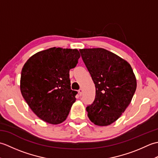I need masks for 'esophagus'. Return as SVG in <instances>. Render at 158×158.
Returning <instances> with one entry per match:
<instances>
[{
	"label": "esophagus",
	"instance_id": "esophagus-1",
	"mask_svg": "<svg viewBox=\"0 0 158 158\" xmlns=\"http://www.w3.org/2000/svg\"><path fill=\"white\" fill-rule=\"evenodd\" d=\"M78 92H79V95H80V96H81V95H82V94H83V89H82L81 88V89H79Z\"/></svg>",
	"mask_w": 158,
	"mask_h": 158
}]
</instances>
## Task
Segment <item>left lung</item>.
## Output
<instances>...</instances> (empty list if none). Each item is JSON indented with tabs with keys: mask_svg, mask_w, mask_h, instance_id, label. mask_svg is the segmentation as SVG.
Wrapping results in <instances>:
<instances>
[{
	"mask_svg": "<svg viewBox=\"0 0 158 158\" xmlns=\"http://www.w3.org/2000/svg\"><path fill=\"white\" fill-rule=\"evenodd\" d=\"M96 87L94 101L86 107L90 121L106 126L119 118L132 99L136 79L130 64L103 48L79 49Z\"/></svg>",
	"mask_w": 158,
	"mask_h": 158,
	"instance_id": "8db88e82",
	"label": "left lung"
}]
</instances>
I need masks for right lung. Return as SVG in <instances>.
Instances as JSON below:
<instances>
[{
	"instance_id": "right-lung-1",
	"label": "right lung",
	"mask_w": 158,
	"mask_h": 158,
	"mask_svg": "<svg viewBox=\"0 0 158 158\" xmlns=\"http://www.w3.org/2000/svg\"><path fill=\"white\" fill-rule=\"evenodd\" d=\"M80 53L77 49L52 48L32 56L23 65L20 90L35 115L56 125L65 121L77 92L70 89L69 70Z\"/></svg>"
}]
</instances>
